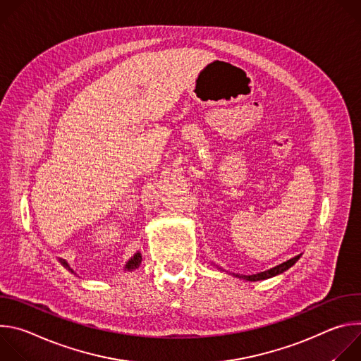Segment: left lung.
<instances>
[{"instance_id": "obj_1", "label": "left lung", "mask_w": 361, "mask_h": 361, "mask_svg": "<svg viewBox=\"0 0 361 361\" xmlns=\"http://www.w3.org/2000/svg\"><path fill=\"white\" fill-rule=\"evenodd\" d=\"M300 257H301V254H298V255L293 257V259H290V260H287V262H284V263H281V264H279V266H276V267H273V269H270V270H266V271H262V273H257V274H251V276L233 274V276H235V277H238V279H243V280H247V281H260V280H267V279H271V277L279 276V274L284 273L286 270H288L291 266H294V264L298 262Z\"/></svg>"}]
</instances>
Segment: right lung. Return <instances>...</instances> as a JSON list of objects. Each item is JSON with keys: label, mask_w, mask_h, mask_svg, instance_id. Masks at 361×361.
Instances as JSON below:
<instances>
[{"label": "right lung", "mask_w": 361, "mask_h": 361, "mask_svg": "<svg viewBox=\"0 0 361 361\" xmlns=\"http://www.w3.org/2000/svg\"><path fill=\"white\" fill-rule=\"evenodd\" d=\"M141 260H142V259H141V254H140V252H135V254L131 257V259L128 260V263L126 264V267H124V269H126L127 271H133V270H135V269L141 264ZM59 262H60L66 269H68L71 273H74V271H73V269L68 266V263H67L66 260L59 259Z\"/></svg>", "instance_id": "add662e5"}]
</instances>
